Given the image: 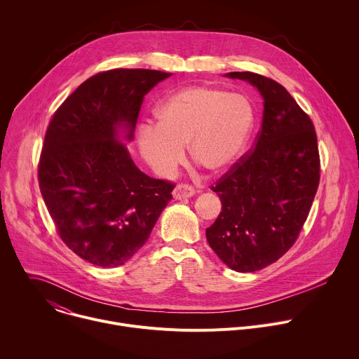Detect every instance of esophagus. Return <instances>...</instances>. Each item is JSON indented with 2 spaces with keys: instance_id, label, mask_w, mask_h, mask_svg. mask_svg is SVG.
Here are the masks:
<instances>
[{
  "instance_id": "34e87169",
  "label": "esophagus",
  "mask_w": 359,
  "mask_h": 359,
  "mask_svg": "<svg viewBox=\"0 0 359 359\" xmlns=\"http://www.w3.org/2000/svg\"><path fill=\"white\" fill-rule=\"evenodd\" d=\"M196 194V190L190 186V184H177L173 190V197L176 200H182V198H187Z\"/></svg>"
}]
</instances>
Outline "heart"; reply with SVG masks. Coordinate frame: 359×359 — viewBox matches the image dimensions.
Returning a JSON list of instances; mask_svg holds the SVG:
<instances>
[{
  "instance_id": "heart-1",
  "label": "heart",
  "mask_w": 359,
  "mask_h": 359,
  "mask_svg": "<svg viewBox=\"0 0 359 359\" xmlns=\"http://www.w3.org/2000/svg\"><path fill=\"white\" fill-rule=\"evenodd\" d=\"M156 127L145 128L138 140L145 162L159 176H169L184 158L210 173H221L240 158L248 144L255 111L238 93L212 86L177 90L155 108Z\"/></svg>"
}]
</instances>
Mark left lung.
<instances>
[{
  "instance_id": "obj_1",
  "label": "left lung",
  "mask_w": 359,
  "mask_h": 359,
  "mask_svg": "<svg viewBox=\"0 0 359 359\" xmlns=\"http://www.w3.org/2000/svg\"><path fill=\"white\" fill-rule=\"evenodd\" d=\"M225 76L259 90L262 127L252 151L211 186L222 207L205 235L228 268L255 272L293 247L307 219L320 182L317 135L310 116L278 81L252 72Z\"/></svg>"
}]
</instances>
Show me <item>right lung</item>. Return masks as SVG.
Here are the masks:
<instances>
[{"instance_id": "add662e5", "label": "right lung", "mask_w": 359, "mask_h": 359, "mask_svg": "<svg viewBox=\"0 0 359 359\" xmlns=\"http://www.w3.org/2000/svg\"><path fill=\"white\" fill-rule=\"evenodd\" d=\"M172 76L114 69L81 83L48 126L38 180L62 241L84 261L115 268L148 241L175 184L142 173L119 141H133L144 97Z\"/></svg>"}]
</instances>
